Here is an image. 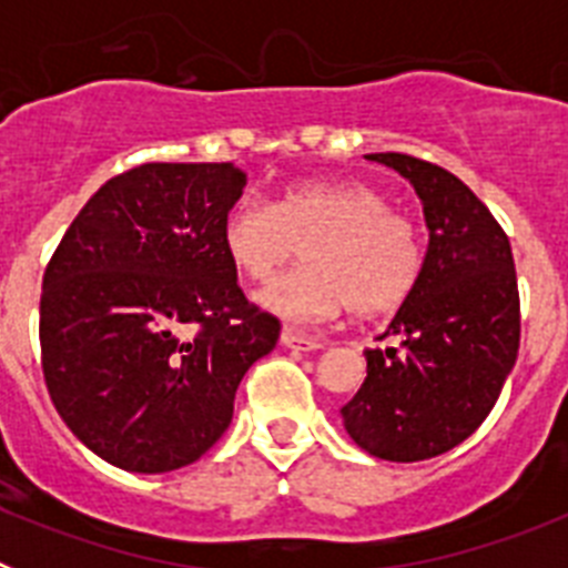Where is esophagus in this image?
I'll use <instances>...</instances> for the list:
<instances>
[{"instance_id": "esophagus-1", "label": "esophagus", "mask_w": 568, "mask_h": 568, "mask_svg": "<svg viewBox=\"0 0 568 568\" xmlns=\"http://www.w3.org/2000/svg\"><path fill=\"white\" fill-rule=\"evenodd\" d=\"M281 344L290 346V349H301V353H313V349H318L321 346V341L310 338V335L298 333V329L293 327H284L281 329Z\"/></svg>"}]
</instances>
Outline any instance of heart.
I'll return each mask as SVG.
<instances>
[{
  "mask_svg": "<svg viewBox=\"0 0 568 568\" xmlns=\"http://www.w3.org/2000/svg\"><path fill=\"white\" fill-rule=\"evenodd\" d=\"M222 247L239 275L264 284L304 247L307 267L270 284L258 301L287 318H333L400 307L424 270L415 224L381 190L358 182H295L270 204L241 199L222 222Z\"/></svg>",
  "mask_w": 568,
  "mask_h": 568,
  "instance_id": "obj_1",
  "label": "heart"
}]
</instances>
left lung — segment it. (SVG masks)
I'll return each instance as SVG.
<instances>
[{
    "instance_id": "1",
    "label": "left lung",
    "mask_w": 568,
    "mask_h": 568,
    "mask_svg": "<svg viewBox=\"0 0 568 568\" xmlns=\"http://www.w3.org/2000/svg\"><path fill=\"white\" fill-rule=\"evenodd\" d=\"M366 159L398 170L424 202V270L386 335L366 349V378L341 409L349 438L413 464L469 438L504 389L520 346V295L504 227L458 175L406 153Z\"/></svg>"
}]
</instances>
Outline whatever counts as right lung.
Masks as SVG:
<instances>
[{
  "label": "right lung",
  "instance_id": "obj_1",
  "mask_svg": "<svg viewBox=\"0 0 568 568\" xmlns=\"http://www.w3.org/2000/svg\"><path fill=\"white\" fill-rule=\"evenodd\" d=\"M233 162H148L113 175L50 255L39 301L44 384L90 453L128 471L202 458L233 420L281 324L247 301L222 222Z\"/></svg>",
  "mask_w": 568,
  "mask_h": 568
}]
</instances>
